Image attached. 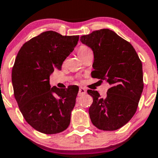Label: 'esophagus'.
I'll return each instance as SVG.
<instances>
[{
    "mask_svg": "<svg viewBox=\"0 0 158 158\" xmlns=\"http://www.w3.org/2000/svg\"><path fill=\"white\" fill-rule=\"evenodd\" d=\"M85 93H86V89H85V88H83V87H80L79 90V93H78L79 96H82V95H85Z\"/></svg>",
    "mask_w": 158,
    "mask_h": 158,
    "instance_id": "34e87169",
    "label": "esophagus"
}]
</instances>
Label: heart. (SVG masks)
Returning a JSON list of instances; mask_svg holds the SVG:
<instances>
[{
	"instance_id": "obj_1",
	"label": "heart",
	"mask_w": 158,
	"mask_h": 158,
	"mask_svg": "<svg viewBox=\"0 0 158 158\" xmlns=\"http://www.w3.org/2000/svg\"><path fill=\"white\" fill-rule=\"evenodd\" d=\"M89 49V48L88 47L82 45V46L79 47V50H78V54H79V56H80L81 54H82V53H84L85 51H87V50Z\"/></svg>"
}]
</instances>
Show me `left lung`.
I'll return each instance as SVG.
<instances>
[{"label": "left lung", "instance_id": "left-lung-1", "mask_svg": "<svg viewBox=\"0 0 158 158\" xmlns=\"http://www.w3.org/2000/svg\"><path fill=\"white\" fill-rule=\"evenodd\" d=\"M93 52L92 77L110 85L106 98L89 89L93 102L89 109L92 123L102 131H116L135 114L143 89L142 62L131 43L113 31L103 28L81 36Z\"/></svg>", "mask_w": 158, "mask_h": 158}]
</instances>
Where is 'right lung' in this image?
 I'll use <instances>...</instances> for the list:
<instances>
[{"label":"right lung","mask_w":158,"mask_h":158,"mask_svg":"<svg viewBox=\"0 0 158 158\" xmlns=\"http://www.w3.org/2000/svg\"><path fill=\"white\" fill-rule=\"evenodd\" d=\"M79 38L45 31L25 42L17 55L11 73L14 95L26 121L39 132L58 134L69 125L79 87L51 88L49 77L62 69Z\"/></svg>","instance_id":"right-lung-1"}]
</instances>
